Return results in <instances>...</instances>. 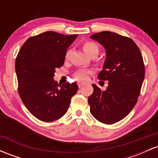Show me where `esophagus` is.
Listing matches in <instances>:
<instances>
[{"instance_id":"1","label":"esophagus","mask_w":158,"mask_h":158,"mask_svg":"<svg viewBox=\"0 0 158 158\" xmlns=\"http://www.w3.org/2000/svg\"><path fill=\"white\" fill-rule=\"evenodd\" d=\"M82 85H83L82 83H80V82L78 83V86H79V88H81V87H82Z\"/></svg>"}]
</instances>
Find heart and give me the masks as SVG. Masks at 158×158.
Instances as JSON below:
<instances>
[{
  "label": "heart",
  "mask_w": 158,
  "mask_h": 158,
  "mask_svg": "<svg viewBox=\"0 0 158 158\" xmlns=\"http://www.w3.org/2000/svg\"><path fill=\"white\" fill-rule=\"evenodd\" d=\"M82 48L83 50L85 52V53L88 54L89 56L97 55L99 52V48H98L97 44L90 41H86L82 43ZM70 52L67 51L66 54H65V58L68 59ZM88 74H89V71L85 70H81L77 71L75 73V78L78 81H85L88 79Z\"/></svg>",
  "instance_id": "heart-1"
}]
</instances>
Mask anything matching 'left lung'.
Returning a JSON list of instances; mask_svg holds the SVG:
<instances>
[{
  "label": "left lung",
  "mask_w": 158,
  "mask_h": 158,
  "mask_svg": "<svg viewBox=\"0 0 158 158\" xmlns=\"http://www.w3.org/2000/svg\"><path fill=\"white\" fill-rule=\"evenodd\" d=\"M90 39L100 43L106 50V59L98 79L108 81L106 90L92 85L88 97L93 117L105 124H113L126 117L137 102L145 77L142 54L130 38L104 31Z\"/></svg>",
  "instance_id": "obj_1"
}]
</instances>
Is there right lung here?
Instances as JSON below:
<instances>
[{"instance_id": "1", "label": "right lung", "mask_w": 158, "mask_h": 158, "mask_svg": "<svg viewBox=\"0 0 158 158\" xmlns=\"http://www.w3.org/2000/svg\"><path fill=\"white\" fill-rule=\"evenodd\" d=\"M77 36L43 32L29 38L18 53L15 72L19 96L39 120L52 122L63 117L77 94V83L58 85L53 77L56 69L64 64L67 50Z\"/></svg>"}]
</instances>
